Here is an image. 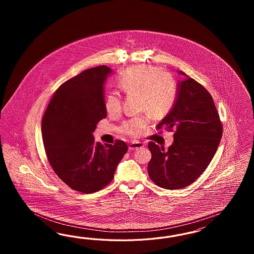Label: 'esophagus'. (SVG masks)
I'll return each mask as SVG.
<instances>
[{"instance_id":"1","label":"esophagus","mask_w":254,"mask_h":254,"mask_svg":"<svg viewBox=\"0 0 254 254\" xmlns=\"http://www.w3.org/2000/svg\"><path fill=\"white\" fill-rule=\"evenodd\" d=\"M143 146H144V143H142V142L133 141L128 145V148H129V150H131V151H134V150H137V149H139V148H142Z\"/></svg>"}]
</instances>
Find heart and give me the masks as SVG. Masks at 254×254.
<instances>
[{"instance_id":"1","label":"heart","mask_w":254,"mask_h":254,"mask_svg":"<svg viewBox=\"0 0 254 254\" xmlns=\"http://www.w3.org/2000/svg\"><path fill=\"white\" fill-rule=\"evenodd\" d=\"M119 86L124 92L140 97V108L154 117L166 116L177 97V86L171 77L163 69L152 66H137L127 69L119 79ZM108 115L118 116L122 110L119 94L110 92L105 99ZM150 122L149 116H140L127 120L120 131L132 138L138 137Z\"/></svg>"}]
</instances>
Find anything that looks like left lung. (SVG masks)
Here are the masks:
<instances>
[{
	"label": "left lung",
	"mask_w": 254,
	"mask_h": 254,
	"mask_svg": "<svg viewBox=\"0 0 254 254\" xmlns=\"http://www.w3.org/2000/svg\"><path fill=\"white\" fill-rule=\"evenodd\" d=\"M185 76L177 84V97L157 129H174L168 150L150 141L152 158L148 174L159 187L174 190L192 184L208 168L223 134V127L210 94L195 80Z\"/></svg>",
	"instance_id": "left-lung-1"
}]
</instances>
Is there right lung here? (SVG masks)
<instances>
[{
	"instance_id": "right-lung-1",
	"label": "right lung",
	"mask_w": 254,
	"mask_h": 254,
	"mask_svg": "<svg viewBox=\"0 0 254 254\" xmlns=\"http://www.w3.org/2000/svg\"><path fill=\"white\" fill-rule=\"evenodd\" d=\"M113 69H85L55 92L42 119L46 155L56 174L71 189L91 193L109 185L127 151L125 141L95 142L93 132L107 116L104 85Z\"/></svg>"
}]
</instances>
